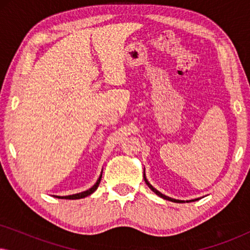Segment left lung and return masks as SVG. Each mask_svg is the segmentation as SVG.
I'll return each instance as SVG.
<instances>
[{
  "instance_id": "left-lung-1",
  "label": "left lung",
  "mask_w": 250,
  "mask_h": 250,
  "mask_svg": "<svg viewBox=\"0 0 250 250\" xmlns=\"http://www.w3.org/2000/svg\"><path fill=\"white\" fill-rule=\"evenodd\" d=\"M143 175H145V174H143ZM143 177H145V181H146V186H148V187L150 188V189H151V190L153 191V192H155L156 194H158V196H159V197H162V198H164V199H166V200L173 201V203H184V201H183V200H176V199H173V198H169V197H167V196H165V194L160 193L158 190H156V189H155V188H153V187L151 186V184H150V183L148 182V181H146V175H145V176H143Z\"/></svg>"
}]
</instances>
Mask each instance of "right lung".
I'll return each mask as SVG.
<instances>
[{
    "instance_id": "obj_1",
    "label": "right lung",
    "mask_w": 250,
    "mask_h": 250,
    "mask_svg": "<svg viewBox=\"0 0 250 250\" xmlns=\"http://www.w3.org/2000/svg\"><path fill=\"white\" fill-rule=\"evenodd\" d=\"M101 177H102V175H100V177H99V180L97 181V183H95L94 186L91 188V189H88V190H86V191H84V192H81V193L73 194V196H66V197H58V196H56V197H57V198H59V199H60V198H61V199H81V198H85V197L90 196V194L93 193L94 191L98 189L99 184H100Z\"/></svg>"
}]
</instances>
